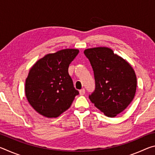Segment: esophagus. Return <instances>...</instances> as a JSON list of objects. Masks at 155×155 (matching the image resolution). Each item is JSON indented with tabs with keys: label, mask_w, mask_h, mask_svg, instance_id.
Masks as SVG:
<instances>
[{
	"label": "esophagus",
	"mask_w": 155,
	"mask_h": 155,
	"mask_svg": "<svg viewBox=\"0 0 155 155\" xmlns=\"http://www.w3.org/2000/svg\"><path fill=\"white\" fill-rule=\"evenodd\" d=\"M85 89H82V90H81L79 91V94H80V95H81V96L84 95V94H85Z\"/></svg>",
	"instance_id": "1"
}]
</instances>
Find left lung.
I'll return each instance as SVG.
<instances>
[{
    "label": "left lung",
    "instance_id": "8db88e82",
    "mask_svg": "<svg viewBox=\"0 0 155 155\" xmlns=\"http://www.w3.org/2000/svg\"><path fill=\"white\" fill-rule=\"evenodd\" d=\"M84 54L90 61L96 83L89 98L106 116L114 117L134 98L137 88L134 70L107 47L86 49Z\"/></svg>",
    "mask_w": 155,
    "mask_h": 155
}]
</instances>
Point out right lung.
<instances>
[{
    "mask_svg": "<svg viewBox=\"0 0 155 155\" xmlns=\"http://www.w3.org/2000/svg\"><path fill=\"white\" fill-rule=\"evenodd\" d=\"M78 49H64L48 54L30 69L25 94L31 107L48 118L57 117L71 106L79 92L75 90L68 67Z\"/></svg>",
    "mask_w": 155,
    "mask_h": 155,
    "instance_id": "add662e5",
    "label": "right lung"
}]
</instances>
